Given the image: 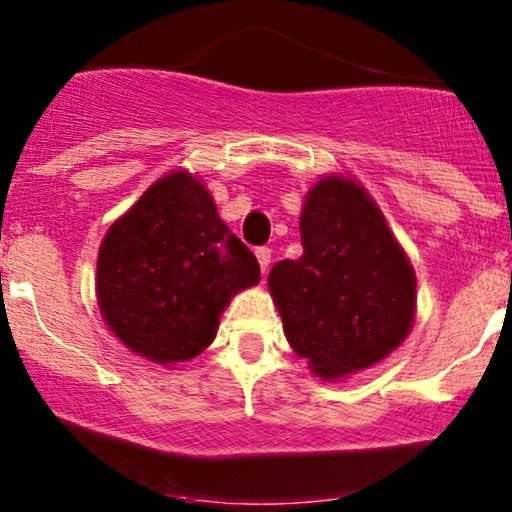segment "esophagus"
Returning a JSON list of instances; mask_svg holds the SVG:
<instances>
[{"label":"esophagus","mask_w":512,"mask_h":512,"mask_svg":"<svg viewBox=\"0 0 512 512\" xmlns=\"http://www.w3.org/2000/svg\"><path fill=\"white\" fill-rule=\"evenodd\" d=\"M257 255V262H260V269H262V276L269 272V264H272V250L269 248H260L255 252Z\"/></svg>","instance_id":"1"}]
</instances>
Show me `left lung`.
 I'll list each match as a JSON object with an SVG mask.
<instances>
[{"instance_id": "left-lung-1", "label": "left lung", "mask_w": 512, "mask_h": 512, "mask_svg": "<svg viewBox=\"0 0 512 512\" xmlns=\"http://www.w3.org/2000/svg\"><path fill=\"white\" fill-rule=\"evenodd\" d=\"M298 260L267 276L291 349L334 383L385 361L416 317V272L361 182L325 175L301 211Z\"/></svg>"}]
</instances>
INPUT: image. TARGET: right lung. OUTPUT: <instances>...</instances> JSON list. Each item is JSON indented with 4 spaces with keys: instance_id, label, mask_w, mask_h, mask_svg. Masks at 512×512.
<instances>
[{
    "instance_id": "1",
    "label": "right lung",
    "mask_w": 512,
    "mask_h": 512,
    "mask_svg": "<svg viewBox=\"0 0 512 512\" xmlns=\"http://www.w3.org/2000/svg\"><path fill=\"white\" fill-rule=\"evenodd\" d=\"M260 281L257 257L221 221L199 175L158 178L105 233L96 298L132 354L175 366L214 342L236 293Z\"/></svg>"
}]
</instances>
